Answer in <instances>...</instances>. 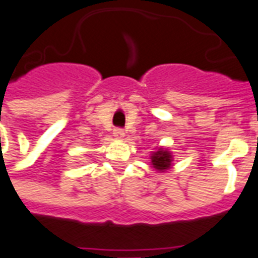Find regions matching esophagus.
Segmentation results:
<instances>
[{
  "instance_id": "1",
  "label": "esophagus",
  "mask_w": 258,
  "mask_h": 258,
  "mask_svg": "<svg viewBox=\"0 0 258 258\" xmlns=\"http://www.w3.org/2000/svg\"><path fill=\"white\" fill-rule=\"evenodd\" d=\"M113 137H115L116 139H121V138L124 137V131L121 128H115L113 130Z\"/></svg>"
}]
</instances>
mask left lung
<instances>
[{"label":"left lung","instance_id":"obj_1","mask_svg":"<svg viewBox=\"0 0 258 258\" xmlns=\"http://www.w3.org/2000/svg\"><path fill=\"white\" fill-rule=\"evenodd\" d=\"M150 160L153 168L157 169L158 172H165V170H168V169L172 166L173 155L169 150L160 147L158 150L154 151V153L151 154Z\"/></svg>","mask_w":258,"mask_h":258}]
</instances>
